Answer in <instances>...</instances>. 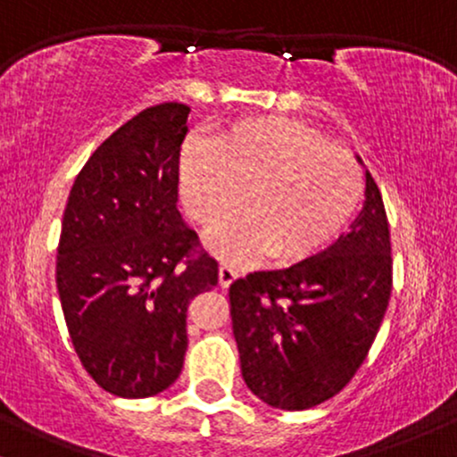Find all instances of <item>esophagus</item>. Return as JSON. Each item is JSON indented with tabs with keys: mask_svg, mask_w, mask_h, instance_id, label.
Segmentation results:
<instances>
[{
	"mask_svg": "<svg viewBox=\"0 0 457 457\" xmlns=\"http://www.w3.org/2000/svg\"><path fill=\"white\" fill-rule=\"evenodd\" d=\"M236 278H238V270H236L232 263H221V268H219V285L228 289Z\"/></svg>",
	"mask_w": 457,
	"mask_h": 457,
	"instance_id": "1",
	"label": "esophagus"
}]
</instances>
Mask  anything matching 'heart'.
Returning a JSON list of instances; mask_svg holds the SVG:
<instances>
[{"mask_svg":"<svg viewBox=\"0 0 457 457\" xmlns=\"http://www.w3.org/2000/svg\"><path fill=\"white\" fill-rule=\"evenodd\" d=\"M187 212L211 229L243 204L249 212L211 236L223 260L270 253L281 266L317 255L345 232L364 200V172L323 131L285 117L229 125L211 148L189 142L179 162Z\"/></svg>","mask_w":457,"mask_h":457,"instance_id":"obj_1","label":"heart"}]
</instances>
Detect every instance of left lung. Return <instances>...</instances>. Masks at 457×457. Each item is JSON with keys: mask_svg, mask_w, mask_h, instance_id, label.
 <instances>
[{"mask_svg": "<svg viewBox=\"0 0 457 457\" xmlns=\"http://www.w3.org/2000/svg\"><path fill=\"white\" fill-rule=\"evenodd\" d=\"M364 195L351 232L326 251L283 270L251 272L229 287L243 378L274 409L326 403L375 343L392 295V243L368 170Z\"/></svg>", "mask_w": 457, "mask_h": 457, "instance_id": "obj_1", "label": "left lung"}]
</instances>
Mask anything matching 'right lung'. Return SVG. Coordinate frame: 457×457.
Listing matches in <instances>:
<instances>
[{"instance_id": "obj_1", "label": "right lung", "mask_w": 457, "mask_h": 457, "mask_svg": "<svg viewBox=\"0 0 457 457\" xmlns=\"http://www.w3.org/2000/svg\"><path fill=\"white\" fill-rule=\"evenodd\" d=\"M189 110L159 104L120 125L76 176L63 212L57 289L71 345L119 398L179 378L189 302L219 281L176 208Z\"/></svg>"}]
</instances>
